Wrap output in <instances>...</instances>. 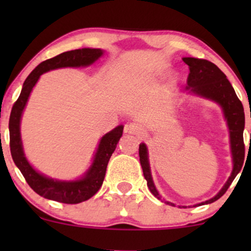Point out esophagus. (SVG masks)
<instances>
[{"instance_id": "34e87169", "label": "esophagus", "mask_w": 251, "mask_h": 251, "mask_svg": "<svg viewBox=\"0 0 251 251\" xmlns=\"http://www.w3.org/2000/svg\"><path fill=\"white\" fill-rule=\"evenodd\" d=\"M124 131H125V133L134 134V135H138V137L144 133L143 126L140 125V124H135V123L127 124V125L125 126V128H124Z\"/></svg>"}]
</instances>
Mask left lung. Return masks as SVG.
<instances>
[{
  "mask_svg": "<svg viewBox=\"0 0 251 251\" xmlns=\"http://www.w3.org/2000/svg\"><path fill=\"white\" fill-rule=\"evenodd\" d=\"M183 61L189 66L190 73L188 76V86L186 89L190 94H194L203 99L218 103L223 111L224 119L226 120L227 128H229L230 137V150H231L232 158V171L230 177L227 178L223 188L220 190L217 195L210 200L196 204L194 206L210 204L217 201L222 196L226 194L229 189L230 184L235 179L236 176L241 171L242 165L244 162V143H243V131H244V109L243 105L240 101L232 88L231 83L226 79V74L222 72L215 63L203 59H196V57H183ZM139 157L140 164L143 168V174L148 181L150 191L158 200H162V196L155 189V185L152 179L151 169L149 162V151L144 143L139 145ZM166 204L175 206L174 203L165 201ZM179 208H186L180 206Z\"/></svg>",
  "mask_w": 251,
  "mask_h": 251,
  "instance_id": "left-lung-1",
  "label": "left lung"
}]
</instances>
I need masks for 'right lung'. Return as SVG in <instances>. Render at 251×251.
Wrapping results in <instances>:
<instances>
[{
  "mask_svg": "<svg viewBox=\"0 0 251 251\" xmlns=\"http://www.w3.org/2000/svg\"><path fill=\"white\" fill-rule=\"evenodd\" d=\"M102 55L103 50L100 48H81V50L65 51L41 62L25 79L21 94L11 108L9 118L11 157L30 188L37 195L47 200L66 204H77L93 197L102 185L108 160L123 135L124 126H117L108 133L102 135L92 164L81 177L74 180L54 179L34 169L25 154L21 139V119L25 105L34 86L43 73L57 68L87 67L93 65Z\"/></svg>",
  "mask_w": 251,
  "mask_h": 251,
  "instance_id": "right-lung-1",
  "label": "right lung"
}]
</instances>
